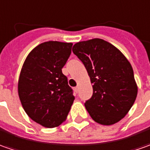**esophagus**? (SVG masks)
I'll return each instance as SVG.
<instances>
[{"instance_id":"obj_1","label":"esophagus","mask_w":150,"mask_h":150,"mask_svg":"<svg viewBox=\"0 0 150 150\" xmlns=\"http://www.w3.org/2000/svg\"><path fill=\"white\" fill-rule=\"evenodd\" d=\"M75 91L76 93L79 91V86H76V87H75Z\"/></svg>"}]
</instances>
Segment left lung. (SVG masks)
<instances>
[{"instance_id": "8db88e82", "label": "left lung", "mask_w": 150, "mask_h": 150, "mask_svg": "<svg viewBox=\"0 0 150 150\" xmlns=\"http://www.w3.org/2000/svg\"><path fill=\"white\" fill-rule=\"evenodd\" d=\"M72 51L87 70L93 95L84 106L94 122L121 121L135 103L138 87L131 63L115 46L100 38L75 43Z\"/></svg>"}]
</instances>
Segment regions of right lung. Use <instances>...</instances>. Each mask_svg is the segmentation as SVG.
<instances>
[{
  "mask_svg": "<svg viewBox=\"0 0 150 150\" xmlns=\"http://www.w3.org/2000/svg\"><path fill=\"white\" fill-rule=\"evenodd\" d=\"M72 45L57 41L41 43L29 52L20 71L18 93L23 108L33 121L47 128L65 122L75 100L62 71Z\"/></svg>",
  "mask_w": 150,
  "mask_h": 150,
  "instance_id": "right-lung-1",
  "label": "right lung"
}]
</instances>
